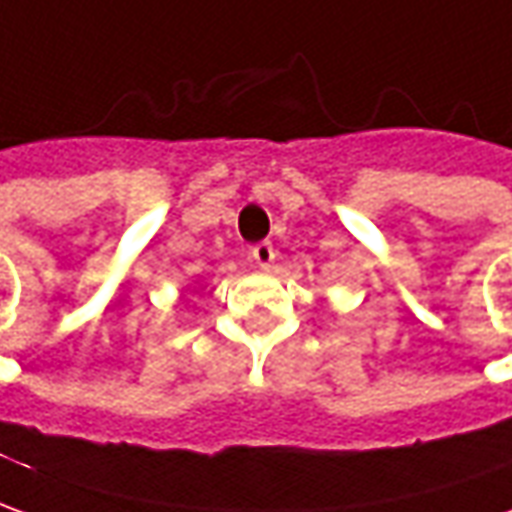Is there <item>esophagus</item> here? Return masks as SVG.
Here are the masks:
<instances>
[{"label":"esophagus","instance_id":"esophagus-1","mask_svg":"<svg viewBox=\"0 0 512 512\" xmlns=\"http://www.w3.org/2000/svg\"><path fill=\"white\" fill-rule=\"evenodd\" d=\"M249 257L255 260L257 269H269L271 263H274V257H277V252H274V246H271L269 241H263V243H257V246H252Z\"/></svg>","mask_w":512,"mask_h":512}]
</instances>
